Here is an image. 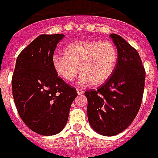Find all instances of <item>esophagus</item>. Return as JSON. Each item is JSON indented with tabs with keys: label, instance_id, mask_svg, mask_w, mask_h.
Segmentation results:
<instances>
[{
	"label": "esophagus",
	"instance_id": "1",
	"mask_svg": "<svg viewBox=\"0 0 158 158\" xmlns=\"http://www.w3.org/2000/svg\"><path fill=\"white\" fill-rule=\"evenodd\" d=\"M77 94H78V95H81L84 94V91H83V90H81V89H79V88H77Z\"/></svg>",
	"mask_w": 158,
	"mask_h": 158
}]
</instances>
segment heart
Masks as SVG:
<instances>
[{"label":"heart","instance_id":"b5f03b06","mask_svg":"<svg viewBox=\"0 0 158 158\" xmlns=\"http://www.w3.org/2000/svg\"><path fill=\"white\" fill-rule=\"evenodd\" d=\"M64 56L54 55L52 66L64 81L71 82L81 73L79 82L99 86L106 82L117 66L118 53L109 41H80L64 48Z\"/></svg>","mask_w":158,"mask_h":158}]
</instances>
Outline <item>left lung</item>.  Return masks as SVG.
I'll return each mask as SVG.
<instances>
[{"label": "left lung", "instance_id": "obj_1", "mask_svg": "<svg viewBox=\"0 0 158 158\" xmlns=\"http://www.w3.org/2000/svg\"><path fill=\"white\" fill-rule=\"evenodd\" d=\"M110 36L118 53L111 77L97 90L84 94L88 99V118L93 129L104 136L125 130L140 108L145 71L136 49L117 34Z\"/></svg>", "mask_w": 158, "mask_h": 158}]
</instances>
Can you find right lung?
Segmentation results:
<instances>
[{"label":"right lung","instance_id":"right-lung-1","mask_svg":"<svg viewBox=\"0 0 158 158\" xmlns=\"http://www.w3.org/2000/svg\"><path fill=\"white\" fill-rule=\"evenodd\" d=\"M64 35H41L18 56L12 78L14 103L29 128L54 135L66 125L76 88L58 76L53 52Z\"/></svg>","mask_w":158,"mask_h":158}]
</instances>
